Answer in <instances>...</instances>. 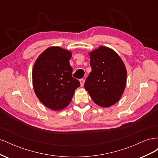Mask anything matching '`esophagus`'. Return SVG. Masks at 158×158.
Listing matches in <instances>:
<instances>
[{
  "instance_id": "obj_1",
  "label": "esophagus",
  "mask_w": 158,
  "mask_h": 158,
  "mask_svg": "<svg viewBox=\"0 0 158 158\" xmlns=\"http://www.w3.org/2000/svg\"><path fill=\"white\" fill-rule=\"evenodd\" d=\"M84 82H85V80L84 79H83V78H82V79H80V85L81 86H83L84 85Z\"/></svg>"
}]
</instances>
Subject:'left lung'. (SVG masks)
Masks as SVG:
<instances>
[{"mask_svg": "<svg viewBox=\"0 0 158 158\" xmlns=\"http://www.w3.org/2000/svg\"><path fill=\"white\" fill-rule=\"evenodd\" d=\"M89 55L92 72L84 88L98 106H111L120 99L125 88V64L115 52L106 47H100Z\"/></svg>", "mask_w": 158, "mask_h": 158, "instance_id": "obj_1", "label": "left lung"}]
</instances>
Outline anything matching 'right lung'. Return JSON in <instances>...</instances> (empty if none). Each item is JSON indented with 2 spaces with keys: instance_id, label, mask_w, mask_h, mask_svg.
Returning a JSON list of instances; mask_svg holds the SVG:
<instances>
[{
  "instance_id": "add662e5",
  "label": "right lung",
  "mask_w": 158,
  "mask_h": 158,
  "mask_svg": "<svg viewBox=\"0 0 158 158\" xmlns=\"http://www.w3.org/2000/svg\"><path fill=\"white\" fill-rule=\"evenodd\" d=\"M71 56L70 51L52 47L42 52L33 66V85L37 97L46 107L55 111L67 106L75 89L80 85L72 76Z\"/></svg>"
}]
</instances>
